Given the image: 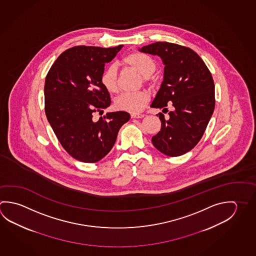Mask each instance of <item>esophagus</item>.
I'll list each match as a JSON object with an SVG mask.
<instances>
[{
	"label": "esophagus",
	"mask_w": 256,
	"mask_h": 256,
	"mask_svg": "<svg viewBox=\"0 0 256 256\" xmlns=\"http://www.w3.org/2000/svg\"><path fill=\"white\" fill-rule=\"evenodd\" d=\"M131 118H144L143 114H139V113H133L131 114Z\"/></svg>",
	"instance_id": "obj_1"
}]
</instances>
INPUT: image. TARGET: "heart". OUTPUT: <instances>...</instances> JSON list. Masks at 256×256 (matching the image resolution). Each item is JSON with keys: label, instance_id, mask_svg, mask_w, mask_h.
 <instances>
[{"label": "heart", "instance_id": "obj_1", "mask_svg": "<svg viewBox=\"0 0 256 256\" xmlns=\"http://www.w3.org/2000/svg\"><path fill=\"white\" fill-rule=\"evenodd\" d=\"M124 64L134 69L144 78V81H151V76L156 69V64L151 56L141 52H133L124 58ZM100 84L110 94L118 92L117 68L110 66L100 76ZM149 100V94L146 90L136 92H125L118 96L114 106L118 110L130 113L140 112Z\"/></svg>", "mask_w": 256, "mask_h": 256}]
</instances>
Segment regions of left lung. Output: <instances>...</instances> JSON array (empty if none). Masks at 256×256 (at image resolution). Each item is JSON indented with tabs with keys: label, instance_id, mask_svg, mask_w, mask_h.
<instances>
[{
	"label": "left lung",
	"instance_id": "1",
	"mask_svg": "<svg viewBox=\"0 0 256 256\" xmlns=\"http://www.w3.org/2000/svg\"><path fill=\"white\" fill-rule=\"evenodd\" d=\"M139 51L160 56L164 64V81L152 100L161 130L152 138L154 148L168 156L190 151L202 139L215 108V86L208 68L192 50L169 42H156ZM157 115V116H158Z\"/></svg>",
	"mask_w": 256,
	"mask_h": 256
}]
</instances>
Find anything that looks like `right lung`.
Here are the masks:
<instances>
[{"label":"right lung","instance_id":"add662e5","mask_svg":"<svg viewBox=\"0 0 256 256\" xmlns=\"http://www.w3.org/2000/svg\"><path fill=\"white\" fill-rule=\"evenodd\" d=\"M123 45L104 48L78 46L66 50L52 64L45 82V112L64 150L74 159L96 162L108 154L118 130L130 115L108 112L94 120L110 105V97L100 84L105 64Z\"/></svg>","mask_w":256,"mask_h":256}]
</instances>
